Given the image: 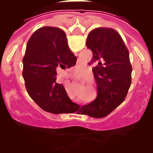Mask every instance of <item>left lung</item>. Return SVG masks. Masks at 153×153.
Here are the masks:
<instances>
[{"mask_svg":"<svg viewBox=\"0 0 153 153\" xmlns=\"http://www.w3.org/2000/svg\"><path fill=\"white\" fill-rule=\"evenodd\" d=\"M87 47L92 51L89 65H94L96 99L81 106L77 113L102 118L121 104L131 84L132 65L124 41L115 29L97 28L90 32Z\"/></svg>","mask_w":153,"mask_h":153,"instance_id":"8db88e82","label":"left lung"}]
</instances>
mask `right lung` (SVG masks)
<instances>
[{
    "label": "right lung",
    "mask_w": 153,
    "mask_h": 153,
    "mask_svg": "<svg viewBox=\"0 0 153 153\" xmlns=\"http://www.w3.org/2000/svg\"><path fill=\"white\" fill-rule=\"evenodd\" d=\"M76 60L60 28L42 27L29 38L23 58V77L28 95L43 111L63 114L79 108L70 99L63 85L56 82V70L74 66Z\"/></svg>",
    "instance_id": "add662e5"
}]
</instances>
